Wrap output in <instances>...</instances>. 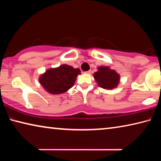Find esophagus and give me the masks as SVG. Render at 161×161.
Wrapping results in <instances>:
<instances>
[{
  "label": "esophagus",
  "mask_w": 161,
  "mask_h": 161,
  "mask_svg": "<svg viewBox=\"0 0 161 161\" xmlns=\"http://www.w3.org/2000/svg\"><path fill=\"white\" fill-rule=\"evenodd\" d=\"M85 74H87V75H89V74H91V70H90V71H86Z\"/></svg>",
  "instance_id": "esophagus-1"
}]
</instances>
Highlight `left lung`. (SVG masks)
<instances>
[{"label":"left lung","mask_w":161,"mask_h":161,"mask_svg":"<svg viewBox=\"0 0 161 161\" xmlns=\"http://www.w3.org/2000/svg\"><path fill=\"white\" fill-rule=\"evenodd\" d=\"M93 76L97 85L104 90H113L120 81V75L108 66L97 67V71L94 73Z\"/></svg>","instance_id":"left-lung-1"}]
</instances>
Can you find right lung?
<instances>
[{"mask_svg":"<svg viewBox=\"0 0 161 161\" xmlns=\"http://www.w3.org/2000/svg\"><path fill=\"white\" fill-rule=\"evenodd\" d=\"M78 68H74L67 64L48 69L41 75L39 81L47 92L60 94L66 92L75 85L76 77L81 75Z\"/></svg>","mask_w":161,"mask_h":161,"instance_id":"obj_1","label":"right lung"}]
</instances>
